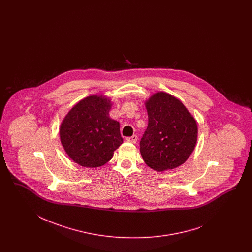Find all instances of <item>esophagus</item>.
Returning a JSON list of instances; mask_svg holds the SVG:
<instances>
[{"mask_svg": "<svg viewBox=\"0 0 252 252\" xmlns=\"http://www.w3.org/2000/svg\"><path fill=\"white\" fill-rule=\"evenodd\" d=\"M137 140V137L136 135L132 136V137H126V141L130 142V143H136Z\"/></svg>", "mask_w": 252, "mask_h": 252, "instance_id": "esophagus-1", "label": "esophagus"}]
</instances>
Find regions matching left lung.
<instances>
[{"label":"left lung","instance_id":"8db88e82","mask_svg":"<svg viewBox=\"0 0 252 252\" xmlns=\"http://www.w3.org/2000/svg\"><path fill=\"white\" fill-rule=\"evenodd\" d=\"M145 105L149 124L139 142L143 160L159 172L178 167L195 149L196 120L179 99L165 92L153 94Z\"/></svg>","mask_w":252,"mask_h":252}]
</instances>
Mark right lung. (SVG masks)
I'll return each instance as SVG.
<instances>
[{
    "label": "right lung",
    "instance_id": "obj_1",
    "mask_svg": "<svg viewBox=\"0 0 252 252\" xmlns=\"http://www.w3.org/2000/svg\"><path fill=\"white\" fill-rule=\"evenodd\" d=\"M111 107V99L92 95L77 102L63 120L62 145L79 165L99 167L122 144L119 122L109 117Z\"/></svg>",
    "mask_w": 252,
    "mask_h": 252
}]
</instances>
